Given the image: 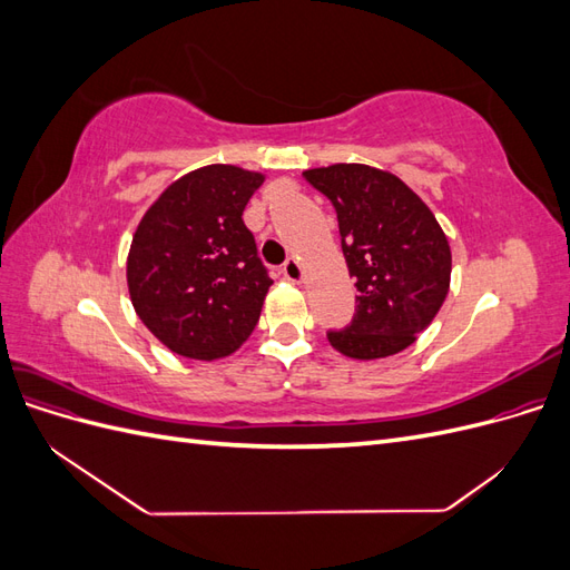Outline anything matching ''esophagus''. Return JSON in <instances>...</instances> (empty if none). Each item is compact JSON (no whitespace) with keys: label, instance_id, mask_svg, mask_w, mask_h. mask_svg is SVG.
I'll return each mask as SVG.
<instances>
[{"label":"esophagus","instance_id":"esophagus-1","mask_svg":"<svg viewBox=\"0 0 570 570\" xmlns=\"http://www.w3.org/2000/svg\"><path fill=\"white\" fill-rule=\"evenodd\" d=\"M283 275H285V278H287L289 283H302L306 271H304L299 258H289V262L283 266Z\"/></svg>","mask_w":570,"mask_h":570}]
</instances>
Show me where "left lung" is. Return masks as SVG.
Segmentation results:
<instances>
[{
  "instance_id": "obj_1",
  "label": "left lung",
  "mask_w": 570,
  "mask_h": 570,
  "mask_svg": "<svg viewBox=\"0 0 570 570\" xmlns=\"http://www.w3.org/2000/svg\"><path fill=\"white\" fill-rule=\"evenodd\" d=\"M333 202L356 314L327 333L342 356L400 354L433 323L452 283V249L428 204L390 170L333 164L302 174Z\"/></svg>"
}]
</instances>
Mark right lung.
<instances>
[{
    "label": "right lung",
    "instance_id": "obj_1",
    "mask_svg": "<svg viewBox=\"0 0 570 570\" xmlns=\"http://www.w3.org/2000/svg\"><path fill=\"white\" fill-rule=\"evenodd\" d=\"M266 176L209 164L170 183L137 226L126 278L135 314L185 358L237 352L256 327L273 281L243 212Z\"/></svg>",
    "mask_w": 570,
    "mask_h": 570
}]
</instances>
